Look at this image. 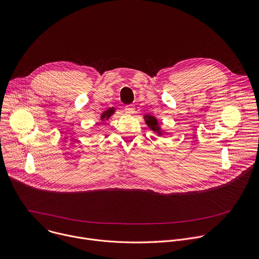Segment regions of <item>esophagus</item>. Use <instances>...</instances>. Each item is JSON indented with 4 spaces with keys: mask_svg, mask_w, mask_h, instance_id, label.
<instances>
[{
    "mask_svg": "<svg viewBox=\"0 0 259 259\" xmlns=\"http://www.w3.org/2000/svg\"><path fill=\"white\" fill-rule=\"evenodd\" d=\"M125 111H126V113L129 114V115H133V114L135 113V106H133V105L127 106V107L125 108Z\"/></svg>",
    "mask_w": 259,
    "mask_h": 259,
    "instance_id": "1",
    "label": "esophagus"
}]
</instances>
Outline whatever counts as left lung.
Listing matches in <instances>:
<instances>
[{
	"mask_svg": "<svg viewBox=\"0 0 259 259\" xmlns=\"http://www.w3.org/2000/svg\"><path fill=\"white\" fill-rule=\"evenodd\" d=\"M143 118H144V121H145L146 125L148 126V128L150 130L157 133L158 136H161L163 134V130L160 127V123H158L157 119L154 116H151V115L148 114V115H144Z\"/></svg>",
	"mask_w": 259,
	"mask_h": 259,
	"instance_id": "left-lung-1",
	"label": "left lung"
}]
</instances>
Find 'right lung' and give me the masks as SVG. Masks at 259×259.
I'll return each instance as SVG.
<instances>
[{"instance_id":"1","label":"right lung","mask_w":259,"mask_h":259,"mask_svg":"<svg viewBox=\"0 0 259 259\" xmlns=\"http://www.w3.org/2000/svg\"><path fill=\"white\" fill-rule=\"evenodd\" d=\"M116 112V109L113 107V108H109L108 110L104 111L102 114H101V121L102 122H105V121H108L112 115H114Z\"/></svg>"}]
</instances>
